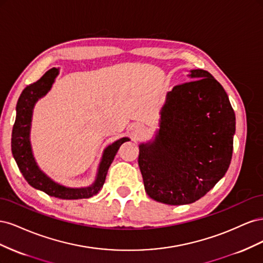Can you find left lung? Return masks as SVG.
Here are the masks:
<instances>
[{
    "label": "left lung",
    "mask_w": 263,
    "mask_h": 263,
    "mask_svg": "<svg viewBox=\"0 0 263 263\" xmlns=\"http://www.w3.org/2000/svg\"><path fill=\"white\" fill-rule=\"evenodd\" d=\"M190 77L166 95L155 141L139 146L146 193L163 204L200 200L232 161L236 118L228 95L208 71Z\"/></svg>",
    "instance_id": "left-lung-1"
}]
</instances>
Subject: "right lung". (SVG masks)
<instances>
[{
    "instance_id": "right-lung-1",
    "label": "right lung",
    "mask_w": 263,
    "mask_h": 263,
    "mask_svg": "<svg viewBox=\"0 0 263 263\" xmlns=\"http://www.w3.org/2000/svg\"><path fill=\"white\" fill-rule=\"evenodd\" d=\"M58 69L52 68L39 79L38 81L30 83L22 92L16 105V119L12 132V154L16 161L18 169L23 177L33 187L43 191L46 194L54 196L62 200H79V198H89L97 195L105 182L106 174L110 163L113 162L117 150L123 142L129 140L128 138H121L113 145L108 146L103 154L102 161L99 168L97 181L90 187L86 189H69L54 183L44 174L37 166L35 159L31 154L29 142V129L31 122V112L35 103L39 98L50 90Z\"/></svg>"
}]
</instances>
